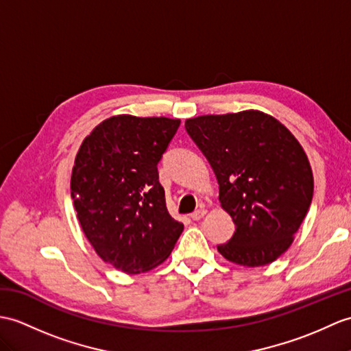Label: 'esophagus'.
<instances>
[{"label":"esophagus","mask_w":351,"mask_h":351,"mask_svg":"<svg viewBox=\"0 0 351 351\" xmlns=\"http://www.w3.org/2000/svg\"><path fill=\"white\" fill-rule=\"evenodd\" d=\"M205 215H206V209L200 208V209H195L194 213L190 215V218L193 219V221H199V219H202Z\"/></svg>","instance_id":"esophagus-1"}]
</instances>
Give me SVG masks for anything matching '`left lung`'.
<instances>
[{"instance_id":"8db88e82","label":"left lung","mask_w":351,"mask_h":351,"mask_svg":"<svg viewBox=\"0 0 351 351\" xmlns=\"http://www.w3.org/2000/svg\"><path fill=\"white\" fill-rule=\"evenodd\" d=\"M209 161L234 233L218 251L233 263L263 266L291 245L313 200L302 146L275 118L257 110L185 121Z\"/></svg>"}]
</instances>
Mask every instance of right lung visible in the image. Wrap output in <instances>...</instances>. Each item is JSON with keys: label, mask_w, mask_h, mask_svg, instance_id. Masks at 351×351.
<instances>
[{"label": "right lung", "mask_w": 351, "mask_h": 351, "mask_svg": "<svg viewBox=\"0 0 351 351\" xmlns=\"http://www.w3.org/2000/svg\"><path fill=\"white\" fill-rule=\"evenodd\" d=\"M179 119L112 117L76 156L71 197L88 241L106 263L141 274L165 262L184 226L170 217L158 162Z\"/></svg>", "instance_id": "obj_1"}]
</instances>
